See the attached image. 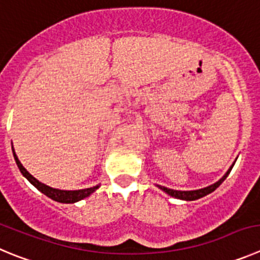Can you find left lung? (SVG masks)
Listing matches in <instances>:
<instances>
[{
    "instance_id": "8db88e82",
    "label": "left lung",
    "mask_w": 260,
    "mask_h": 260,
    "mask_svg": "<svg viewBox=\"0 0 260 260\" xmlns=\"http://www.w3.org/2000/svg\"><path fill=\"white\" fill-rule=\"evenodd\" d=\"M236 162V161H235ZM235 162L232 164V166H231L230 169H228L227 173L223 175L220 179L218 180L216 183H214V184L209 185V187H205V188H201V189H194V190H177V189H171V188H168V187H164V185H158L157 184V187L159 188L161 190H164L165 193H168L169 196L174 197V199H179V200H183V201H194V200H199L201 199V197L206 196V194L211 193V192H214V190L216 189V188L219 187V185L222 184L223 182H224L225 178L228 177V174L231 173V170H232L233 165H235Z\"/></svg>"
}]
</instances>
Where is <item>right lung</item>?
I'll return each instance as SVG.
<instances>
[{"label": "right lung", "instance_id": "obj_1", "mask_svg": "<svg viewBox=\"0 0 260 260\" xmlns=\"http://www.w3.org/2000/svg\"><path fill=\"white\" fill-rule=\"evenodd\" d=\"M11 148H13V154H14V158H15L16 165H18L20 173L23 174V177L27 178V179L30 182V184L35 185L40 192L46 194L47 197H50V199L54 200V201L61 202V204H75V202H78L81 201V200L89 197L90 194L94 193L95 190L101 187V185H95V187L85 188V189H76V190H66V189H58V188L49 187V185L44 184V183H41L40 180L36 179L32 174L28 173L27 169L21 165V162L19 161L18 156H16L15 151H14V147H11Z\"/></svg>", "mask_w": 260, "mask_h": 260}]
</instances>
